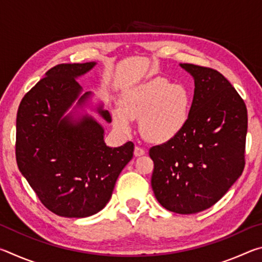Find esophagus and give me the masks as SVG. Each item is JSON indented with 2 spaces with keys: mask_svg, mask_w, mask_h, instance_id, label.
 Wrapping results in <instances>:
<instances>
[{
  "mask_svg": "<svg viewBox=\"0 0 262 262\" xmlns=\"http://www.w3.org/2000/svg\"><path fill=\"white\" fill-rule=\"evenodd\" d=\"M144 154H145V150H144L143 148H141L140 145H136L135 149H134V155H135V156H136V157L143 156Z\"/></svg>",
  "mask_w": 262,
  "mask_h": 262,
  "instance_id": "obj_1",
  "label": "esophagus"
}]
</instances>
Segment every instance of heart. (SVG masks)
I'll list each match as a JSON object with an SVG mask.
<instances>
[{"mask_svg": "<svg viewBox=\"0 0 262 262\" xmlns=\"http://www.w3.org/2000/svg\"><path fill=\"white\" fill-rule=\"evenodd\" d=\"M190 96L180 84L155 77L137 84L122 95L120 107L113 108V122L123 133L130 130V119L140 118V130L152 143H166L185 129Z\"/></svg>", "mask_w": 262, "mask_h": 262, "instance_id": "1", "label": "heart"}]
</instances>
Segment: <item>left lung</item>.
I'll list each match as a JSON object with an SVG mask.
<instances>
[{
    "instance_id": "1",
    "label": "left lung",
    "mask_w": 262,
    "mask_h": 262,
    "mask_svg": "<svg viewBox=\"0 0 262 262\" xmlns=\"http://www.w3.org/2000/svg\"><path fill=\"white\" fill-rule=\"evenodd\" d=\"M194 97L185 129L149 150L157 201L177 214L206 210L223 196L245 166L246 105L231 83L211 68L190 63Z\"/></svg>"
}]
</instances>
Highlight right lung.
<instances>
[{"label": "right lung", "instance_id": "obj_1", "mask_svg": "<svg viewBox=\"0 0 262 262\" xmlns=\"http://www.w3.org/2000/svg\"><path fill=\"white\" fill-rule=\"evenodd\" d=\"M95 66H55L24 96L17 112L20 173L42 205L63 217L82 219L103 209L134 152L133 142L107 147L103 126L84 111L92 94H83L76 79ZM94 110L112 121L103 104Z\"/></svg>", "mask_w": 262, "mask_h": 262}]
</instances>
